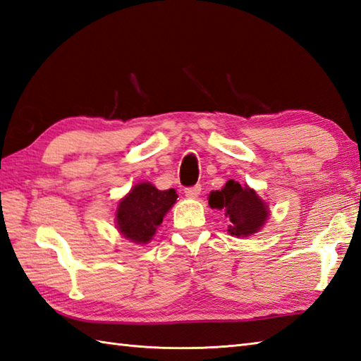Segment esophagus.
<instances>
[{"mask_svg": "<svg viewBox=\"0 0 361 361\" xmlns=\"http://www.w3.org/2000/svg\"><path fill=\"white\" fill-rule=\"evenodd\" d=\"M200 192H202V186H200V185H197V186H194V188H186V189H185V195H186L188 198H197L198 195H200Z\"/></svg>", "mask_w": 361, "mask_h": 361, "instance_id": "1", "label": "esophagus"}]
</instances>
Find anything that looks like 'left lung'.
Returning <instances> with one entry per match:
<instances>
[{
  "instance_id": "1",
  "label": "left lung",
  "mask_w": 361,
  "mask_h": 361,
  "mask_svg": "<svg viewBox=\"0 0 361 361\" xmlns=\"http://www.w3.org/2000/svg\"><path fill=\"white\" fill-rule=\"evenodd\" d=\"M212 209H224L229 219L228 233L234 237H250L257 234L270 217V209L265 200L248 185H240L234 180L226 181L221 190L209 194Z\"/></svg>"
}]
</instances>
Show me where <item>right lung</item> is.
I'll list each match as a JSON object with an SVG mask.
<instances>
[{
    "label": "right lung",
    "mask_w": 361,
    "mask_h": 361,
    "mask_svg": "<svg viewBox=\"0 0 361 361\" xmlns=\"http://www.w3.org/2000/svg\"><path fill=\"white\" fill-rule=\"evenodd\" d=\"M176 198L175 189L159 190L149 181L137 183L121 198L114 212L119 234L136 245L149 243Z\"/></svg>",
    "instance_id": "add662e5"
}]
</instances>
